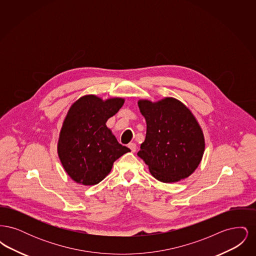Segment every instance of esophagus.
<instances>
[{"instance_id": "obj_1", "label": "esophagus", "mask_w": 256, "mask_h": 256, "mask_svg": "<svg viewBox=\"0 0 256 256\" xmlns=\"http://www.w3.org/2000/svg\"><path fill=\"white\" fill-rule=\"evenodd\" d=\"M128 148H130V150H132V152H136V144H135V143H130V144H128Z\"/></svg>"}]
</instances>
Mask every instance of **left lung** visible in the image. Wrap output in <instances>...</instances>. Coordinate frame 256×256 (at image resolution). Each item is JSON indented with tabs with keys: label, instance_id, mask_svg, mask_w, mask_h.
<instances>
[{
	"label": "left lung",
	"instance_id": "left-lung-1",
	"mask_svg": "<svg viewBox=\"0 0 256 256\" xmlns=\"http://www.w3.org/2000/svg\"><path fill=\"white\" fill-rule=\"evenodd\" d=\"M146 122V139L138 156L159 182H176L196 169L204 152V138L195 117L180 100H139Z\"/></svg>",
	"mask_w": 256,
	"mask_h": 256
}]
</instances>
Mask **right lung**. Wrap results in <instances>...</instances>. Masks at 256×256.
Instances as JSON below:
<instances>
[{
	"label": "right lung",
	"mask_w": 256,
	"mask_h": 256,
	"mask_svg": "<svg viewBox=\"0 0 256 256\" xmlns=\"http://www.w3.org/2000/svg\"><path fill=\"white\" fill-rule=\"evenodd\" d=\"M122 98L106 102L88 95L78 98L63 122L58 140V156L74 182L95 185L111 170L115 160L130 152L119 144L106 122L124 104Z\"/></svg>",
	"instance_id": "right-lung-1"
}]
</instances>
